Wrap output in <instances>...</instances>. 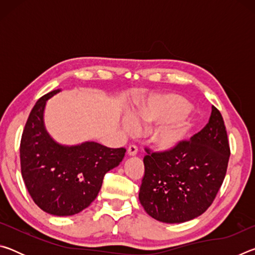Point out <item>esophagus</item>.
Here are the masks:
<instances>
[{"label": "esophagus", "instance_id": "34e87169", "mask_svg": "<svg viewBox=\"0 0 255 255\" xmlns=\"http://www.w3.org/2000/svg\"><path fill=\"white\" fill-rule=\"evenodd\" d=\"M137 152H138V149L135 145H129V147L127 149V154L129 155V156H135Z\"/></svg>", "mask_w": 255, "mask_h": 255}]
</instances>
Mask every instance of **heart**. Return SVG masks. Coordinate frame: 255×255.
Listing matches in <instances>:
<instances>
[{
    "mask_svg": "<svg viewBox=\"0 0 255 255\" xmlns=\"http://www.w3.org/2000/svg\"><path fill=\"white\" fill-rule=\"evenodd\" d=\"M185 102L175 96L153 98L147 105L129 116L124 124L127 131H131L141 125L158 123L150 140L158 149L171 150L182 144L192 128V119L184 112Z\"/></svg>",
    "mask_w": 255,
    "mask_h": 255,
    "instance_id": "obj_1",
    "label": "heart"
}]
</instances>
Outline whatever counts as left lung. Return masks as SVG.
Instances as JSON below:
<instances>
[{
    "label": "left lung",
    "instance_id": "8db88e82",
    "mask_svg": "<svg viewBox=\"0 0 255 255\" xmlns=\"http://www.w3.org/2000/svg\"><path fill=\"white\" fill-rule=\"evenodd\" d=\"M140 205L162 223H184L205 213L225 179L231 150L223 117L211 107L208 124L167 152L145 148Z\"/></svg>",
    "mask_w": 255,
    "mask_h": 255
}]
</instances>
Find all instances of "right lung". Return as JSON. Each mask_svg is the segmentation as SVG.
I'll return each mask as SVG.
<instances>
[{"instance_id": "add662e5", "label": "right lung", "mask_w": 255, "mask_h": 255, "mask_svg": "<svg viewBox=\"0 0 255 255\" xmlns=\"http://www.w3.org/2000/svg\"><path fill=\"white\" fill-rule=\"evenodd\" d=\"M60 91L45 94L30 112L21 137V174L40 209L54 216H72L91 205L103 176L119 165L126 149L96 141L68 146L54 140L45 127L44 114L47 101Z\"/></svg>"}]
</instances>
